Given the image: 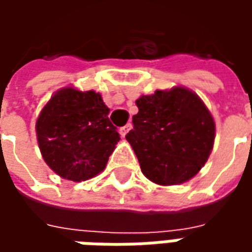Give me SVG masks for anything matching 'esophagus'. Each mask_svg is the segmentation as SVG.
<instances>
[{"instance_id": "obj_1", "label": "esophagus", "mask_w": 252, "mask_h": 252, "mask_svg": "<svg viewBox=\"0 0 252 252\" xmlns=\"http://www.w3.org/2000/svg\"><path fill=\"white\" fill-rule=\"evenodd\" d=\"M131 128H132L131 123H128V124H126L124 126H121V128H120V135H121V136L126 137V133L131 131Z\"/></svg>"}]
</instances>
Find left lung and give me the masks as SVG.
Returning a JSON list of instances; mask_svg holds the SVG:
<instances>
[{"label": "left lung", "mask_w": 252, "mask_h": 252, "mask_svg": "<svg viewBox=\"0 0 252 252\" xmlns=\"http://www.w3.org/2000/svg\"><path fill=\"white\" fill-rule=\"evenodd\" d=\"M139 112L126 139L142 173L154 184L180 185L191 180L209 158L216 126L202 99L174 86L136 99Z\"/></svg>", "instance_id": "obj_1"}]
</instances>
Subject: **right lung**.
<instances>
[{
	"label": "right lung",
	"mask_w": 252,
	"mask_h": 252,
	"mask_svg": "<svg viewBox=\"0 0 252 252\" xmlns=\"http://www.w3.org/2000/svg\"><path fill=\"white\" fill-rule=\"evenodd\" d=\"M108 115L109 108L94 90H58L36 121L39 148L50 169L74 182L99 174L120 140Z\"/></svg>",
	"instance_id": "obj_1"
}]
</instances>
